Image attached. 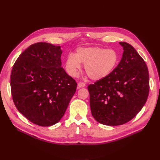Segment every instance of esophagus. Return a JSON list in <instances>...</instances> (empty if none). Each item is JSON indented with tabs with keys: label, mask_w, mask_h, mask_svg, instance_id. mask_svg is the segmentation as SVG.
I'll return each mask as SVG.
<instances>
[{
	"label": "esophagus",
	"mask_w": 160,
	"mask_h": 160,
	"mask_svg": "<svg viewBox=\"0 0 160 160\" xmlns=\"http://www.w3.org/2000/svg\"><path fill=\"white\" fill-rule=\"evenodd\" d=\"M78 87H80V88H83V87L86 86V83H83V82H79V83H78Z\"/></svg>",
	"instance_id": "obj_1"
}]
</instances>
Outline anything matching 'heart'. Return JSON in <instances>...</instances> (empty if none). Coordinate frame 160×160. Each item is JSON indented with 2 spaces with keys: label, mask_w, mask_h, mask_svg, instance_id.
<instances>
[{
  "label": "heart",
  "mask_w": 160,
  "mask_h": 160,
  "mask_svg": "<svg viewBox=\"0 0 160 160\" xmlns=\"http://www.w3.org/2000/svg\"><path fill=\"white\" fill-rule=\"evenodd\" d=\"M82 63L89 78L100 80L108 77L119 63V56L113 50L100 47L79 48L75 55L70 54L65 61L66 71L71 77H76Z\"/></svg>",
  "instance_id": "heart-1"
}]
</instances>
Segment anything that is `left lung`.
Segmentation results:
<instances>
[{
    "instance_id": "obj_1",
    "label": "left lung",
    "mask_w": 160,
    "mask_h": 160,
    "mask_svg": "<svg viewBox=\"0 0 160 160\" xmlns=\"http://www.w3.org/2000/svg\"><path fill=\"white\" fill-rule=\"evenodd\" d=\"M121 60L106 78L88 86L95 119L117 126L132 120L145 105L149 93V74L143 59L131 45L119 42Z\"/></svg>"
}]
</instances>
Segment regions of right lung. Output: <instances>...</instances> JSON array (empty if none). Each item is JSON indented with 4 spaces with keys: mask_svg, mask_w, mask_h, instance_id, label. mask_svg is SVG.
Segmentation results:
<instances>
[{
    "mask_svg": "<svg viewBox=\"0 0 160 160\" xmlns=\"http://www.w3.org/2000/svg\"><path fill=\"white\" fill-rule=\"evenodd\" d=\"M60 47L45 42L30 45L19 56L11 73L15 106L41 127L60 121L77 89V82L62 67Z\"/></svg>",
    "mask_w": 160,
    "mask_h": 160,
    "instance_id": "1",
    "label": "right lung"
}]
</instances>
